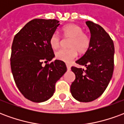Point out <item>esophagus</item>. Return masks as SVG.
<instances>
[{
  "label": "esophagus",
  "mask_w": 124,
  "mask_h": 124,
  "mask_svg": "<svg viewBox=\"0 0 124 124\" xmlns=\"http://www.w3.org/2000/svg\"><path fill=\"white\" fill-rule=\"evenodd\" d=\"M66 67H67V70H70V68H71V66H70V64H66Z\"/></svg>",
  "instance_id": "obj_1"
}]
</instances>
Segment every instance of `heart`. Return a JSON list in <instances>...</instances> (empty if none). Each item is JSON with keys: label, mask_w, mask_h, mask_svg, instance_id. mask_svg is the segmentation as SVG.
Returning a JSON list of instances; mask_svg holds the SVG:
<instances>
[{"label": "heart", "mask_w": 124, "mask_h": 124, "mask_svg": "<svg viewBox=\"0 0 124 124\" xmlns=\"http://www.w3.org/2000/svg\"><path fill=\"white\" fill-rule=\"evenodd\" d=\"M62 33L64 37L71 38L68 49H60L55 52L56 58L66 63H70L77 56L78 51L85 53L90 46V38L88 34L83 32V29L75 24H70L62 28ZM50 45L53 49H57L60 44L59 36L54 33L49 40Z\"/></svg>", "instance_id": "heart-1"}]
</instances>
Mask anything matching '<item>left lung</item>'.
Masks as SVG:
<instances>
[{
	"mask_svg": "<svg viewBox=\"0 0 124 124\" xmlns=\"http://www.w3.org/2000/svg\"><path fill=\"white\" fill-rule=\"evenodd\" d=\"M90 31V46L76 62L86 70L72 66L76 79L70 86L74 98L82 102L96 100L104 93L114 72V45L112 38L101 26L86 22Z\"/></svg>",
	"mask_w": 124,
	"mask_h": 124,
	"instance_id": "obj_1",
	"label": "left lung"
}]
</instances>
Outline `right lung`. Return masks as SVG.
I'll list each match as a JSON object with an SVG mask.
<instances>
[{"instance_id": "add662e5", "label": "right lung", "mask_w": 124, "mask_h": 124, "mask_svg": "<svg viewBox=\"0 0 124 124\" xmlns=\"http://www.w3.org/2000/svg\"><path fill=\"white\" fill-rule=\"evenodd\" d=\"M59 25L55 19H34L13 40L10 57L13 78L23 96L34 102L50 98L56 82L67 70L64 62L59 60L47 63L54 57L49 40Z\"/></svg>"}]
</instances>
